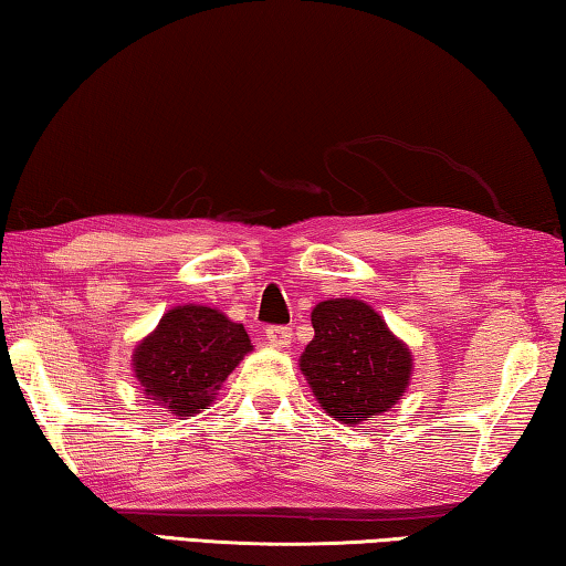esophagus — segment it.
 Returning a JSON list of instances; mask_svg holds the SVG:
<instances>
[{
    "mask_svg": "<svg viewBox=\"0 0 566 566\" xmlns=\"http://www.w3.org/2000/svg\"><path fill=\"white\" fill-rule=\"evenodd\" d=\"M265 338H268V344L275 346V348H289L291 340H293V328H289V326H268Z\"/></svg>",
    "mask_w": 566,
    "mask_h": 566,
    "instance_id": "obj_1",
    "label": "esophagus"
}]
</instances>
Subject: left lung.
<instances>
[{
  "mask_svg": "<svg viewBox=\"0 0 566 566\" xmlns=\"http://www.w3.org/2000/svg\"><path fill=\"white\" fill-rule=\"evenodd\" d=\"M311 321L301 370L328 416L358 423L391 409L409 386L411 354L386 321L354 298L318 303Z\"/></svg>",
  "mask_w": 566,
  "mask_h": 566,
  "instance_id": "8db88e82",
  "label": "left lung"
}]
</instances>
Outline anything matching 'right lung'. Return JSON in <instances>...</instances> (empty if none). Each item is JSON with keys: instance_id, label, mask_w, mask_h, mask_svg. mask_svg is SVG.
<instances>
[{"instance_id": "add662e5", "label": "right lung", "mask_w": 566, "mask_h": 566, "mask_svg": "<svg viewBox=\"0 0 566 566\" xmlns=\"http://www.w3.org/2000/svg\"><path fill=\"white\" fill-rule=\"evenodd\" d=\"M250 346L240 323L208 305H178L135 348V376L155 406L192 416L210 406Z\"/></svg>"}]
</instances>
